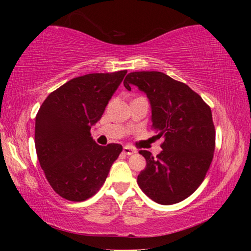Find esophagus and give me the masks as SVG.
<instances>
[{
  "label": "esophagus",
  "instance_id": "34e87169",
  "mask_svg": "<svg viewBox=\"0 0 251 251\" xmlns=\"http://www.w3.org/2000/svg\"><path fill=\"white\" fill-rule=\"evenodd\" d=\"M123 152H124L125 155H133L136 152L135 150H133L131 147H128V146H125L124 148H123Z\"/></svg>",
  "mask_w": 251,
  "mask_h": 251
}]
</instances>
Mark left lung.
<instances>
[{"mask_svg": "<svg viewBox=\"0 0 251 251\" xmlns=\"http://www.w3.org/2000/svg\"><path fill=\"white\" fill-rule=\"evenodd\" d=\"M134 85L146 94L151 109V128L164 137L154 157L141 151L146 167L137 177L141 189L160 205L189 197L206 176L214 157L215 127L211 109L186 84L161 72H133L124 86Z\"/></svg>", "mask_w": 251, "mask_h": 251, "instance_id": "obj_1", "label": "left lung"}]
</instances>
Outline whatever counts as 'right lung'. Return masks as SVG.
Listing matches in <instances>:
<instances>
[{"instance_id":"add662e5","label":"right lung","mask_w":251,"mask_h":251,"mask_svg":"<svg viewBox=\"0 0 251 251\" xmlns=\"http://www.w3.org/2000/svg\"><path fill=\"white\" fill-rule=\"evenodd\" d=\"M127 71L94 73L69 80L46 97L35 118L37 158L50 185L72 201L92 197L120 156V144L100 146L91 128Z\"/></svg>"}]
</instances>
